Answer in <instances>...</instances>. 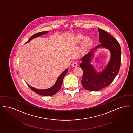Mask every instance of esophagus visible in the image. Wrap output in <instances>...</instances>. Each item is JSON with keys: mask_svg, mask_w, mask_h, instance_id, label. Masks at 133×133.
I'll use <instances>...</instances> for the list:
<instances>
[{"mask_svg": "<svg viewBox=\"0 0 133 133\" xmlns=\"http://www.w3.org/2000/svg\"><path fill=\"white\" fill-rule=\"evenodd\" d=\"M72 66H74V67H76V66H77V62H75V61H74V62L72 63Z\"/></svg>", "mask_w": 133, "mask_h": 133, "instance_id": "esophagus-1", "label": "esophagus"}]
</instances>
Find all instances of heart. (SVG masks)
I'll list each match as a JSON object with an SVG mask.
<instances>
[{"label":"heart","instance_id":"obj_1","mask_svg":"<svg viewBox=\"0 0 133 133\" xmlns=\"http://www.w3.org/2000/svg\"><path fill=\"white\" fill-rule=\"evenodd\" d=\"M79 39L81 41H83L84 39V37L83 36H81L79 37ZM85 45L87 46H89L90 45H91V44H92V41L89 39V38H87L86 39L85 42Z\"/></svg>","mask_w":133,"mask_h":133}]
</instances>
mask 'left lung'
I'll return each mask as SVG.
<instances>
[{
  "mask_svg": "<svg viewBox=\"0 0 133 133\" xmlns=\"http://www.w3.org/2000/svg\"><path fill=\"white\" fill-rule=\"evenodd\" d=\"M99 42L101 44L92 49L87 55L82 57L80 66L83 70L81 84L89 91H96L111 84L118 75L121 63V50L119 43L112 36L103 30L98 28ZM108 49L111 53L110 62L101 72L97 73L90 64L94 52L99 47Z\"/></svg>",
  "mask_w": 133,
  "mask_h": 133,
  "instance_id": "8db88e82",
  "label": "left lung"
}]
</instances>
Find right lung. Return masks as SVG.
I'll use <instances>...</instances> for the list:
<instances>
[{"label": "right lung", "instance_id": "1", "mask_svg": "<svg viewBox=\"0 0 133 133\" xmlns=\"http://www.w3.org/2000/svg\"><path fill=\"white\" fill-rule=\"evenodd\" d=\"M48 32H49L48 31H45V32H41L40 33H36L34 35H33L29 39V40L26 42V43H28L30 41L32 40V39H34L35 38L38 37L40 36L41 35L45 34ZM68 71V69H65L64 72L63 73H62L61 74V75L58 77L57 81L56 82L55 84L52 87L48 88V89H38L35 88L34 87H33L29 85V84H27V85L31 89H32L34 92L38 94H40V95H42L43 96H52V95H55V94H56L59 90V89L61 87V86H62V84L63 83V79H64V77L65 75L66 74Z\"/></svg>", "mask_w": 133, "mask_h": 133}]
</instances>
